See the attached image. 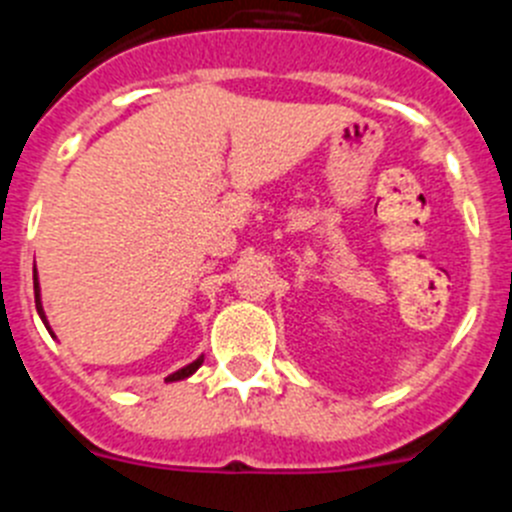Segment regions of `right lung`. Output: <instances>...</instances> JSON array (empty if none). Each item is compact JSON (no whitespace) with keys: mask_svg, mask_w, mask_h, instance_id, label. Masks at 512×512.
<instances>
[{"mask_svg":"<svg viewBox=\"0 0 512 512\" xmlns=\"http://www.w3.org/2000/svg\"><path fill=\"white\" fill-rule=\"evenodd\" d=\"M33 282H35V307H38V315H40V320H43V325H45V328H48V333H51V336H53L51 323H48V318H45L43 302H40V282H38V271H35V274H33ZM202 361H205V356H200V359H194L192 364L182 366V369H179V372L169 374V377H166V382H179V379L192 377V374L197 372V369H200V366H202Z\"/></svg>","mask_w":512,"mask_h":512,"instance_id":"right-lung-1","label":"right lung"}]
</instances>
